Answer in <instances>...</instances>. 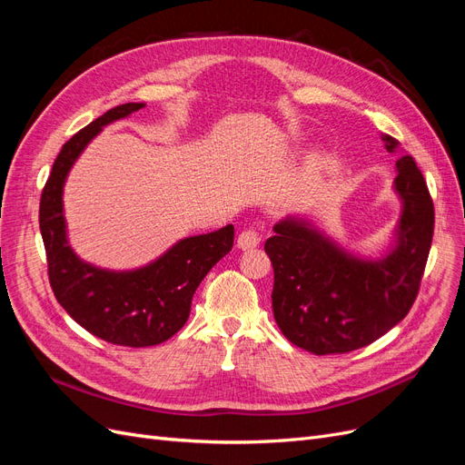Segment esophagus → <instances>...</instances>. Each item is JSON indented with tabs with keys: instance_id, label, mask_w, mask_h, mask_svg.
Returning a JSON list of instances; mask_svg holds the SVG:
<instances>
[{
	"instance_id": "1",
	"label": "esophagus",
	"mask_w": 465,
	"mask_h": 465,
	"mask_svg": "<svg viewBox=\"0 0 465 465\" xmlns=\"http://www.w3.org/2000/svg\"><path fill=\"white\" fill-rule=\"evenodd\" d=\"M260 242H262V236L254 229L242 231L241 234H238V238H236V246L241 248V250H252V248L260 246Z\"/></svg>"
}]
</instances>
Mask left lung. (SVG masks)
<instances>
[{"label": "left lung", "instance_id": "1", "mask_svg": "<svg viewBox=\"0 0 465 465\" xmlns=\"http://www.w3.org/2000/svg\"><path fill=\"white\" fill-rule=\"evenodd\" d=\"M386 151L400 142L382 135ZM403 202L398 241L380 260H359L302 219L279 221L265 241L273 265V316L291 343L314 355L367 347L401 322L417 299L434 231L427 182L410 154L398 161Z\"/></svg>", "mask_w": 465, "mask_h": 465}]
</instances>
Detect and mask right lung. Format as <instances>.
<instances>
[{"instance_id":"1","label":"right lung","mask_w":465,"mask_h":465,"mask_svg":"<svg viewBox=\"0 0 465 465\" xmlns=\"http://www.w3.org/2000/svg\"><path fill=\"white\" fill-rule=\"evenodd\" d=\"M143 106L128 103L112 108L65 142L42 190L38 211L55 299L81 328L124 347L159 345L184 326L195 289L234 242V227L227 224L215 232L184 238L159 260L134 272L98 270L74 254L62 205L69 168L106 124Z\"/></svg>"}]
</instances>
